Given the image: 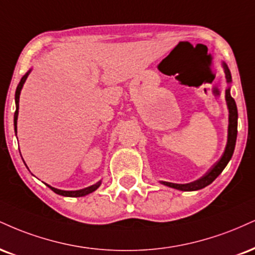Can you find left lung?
<instances>
[{"instance_id":"8db88e82","label":"left lung","mask_w":255,"mask_h":255,"mask_svg":"<svg viewBox=\"0 0 255 255\" xmlns=\"http://www.w3.org/2000/svg\"><path fill=\"white\" fill-rule=\"evenodd\" d=\"M223 69H225L226 78L227 82H232V75L229 71L228 66L226 63L222 64ZM226 101H227V107L229 110V125H228V139H227V145L226 149L223 152L222 157L220 158V160L214 164V166L204 174L203 177H201L199 179L195 180V182L188 183V184H176V183H168V182H160L164 185L170 186V188L182 190V191H196V190H201L211 184L217 177L220 176L221 172L225 170L229 160L233 157V153H234L235 148V142H236V136H238V108H236V103L234 98L231 96V88H228L226 90Z\"/></svg>"}]
</instances>
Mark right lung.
Segmentation results:
<instances>
[{
	"instance_id": "obj_1",
	"label": "right lung",
	"mask_w": 255,
	"mask_h": 255,
	"mask_svg": "<svg viewBox=\"0 0 255 255\" xmlns=\"http://www.w3.org/2000/svg\"><path fill=\"white\" fill-rule=\"evenodd\" d=\"M29 72H30V70L26 73V75L23 76L22 78H21L19 85H17V88H16V91H15V104H16V110H15V114H14V129H15V133H16V128H17L16 125H17V115H19L20 93H21V89H22V87H23L24 82H26L27 77H28ZM46 185H47V184H46ZM100 185H101V180H100V182H97L96 184H94V185L88 186V188H85V189L76 190V191H65V190H59V189H56V188H52L51 185H47V186L53 192H56V194H58V195L65 196V197H82V196L89 195V194H91V192H94L95 190L100 188Z\"/></svg>"
}]
</instances>
